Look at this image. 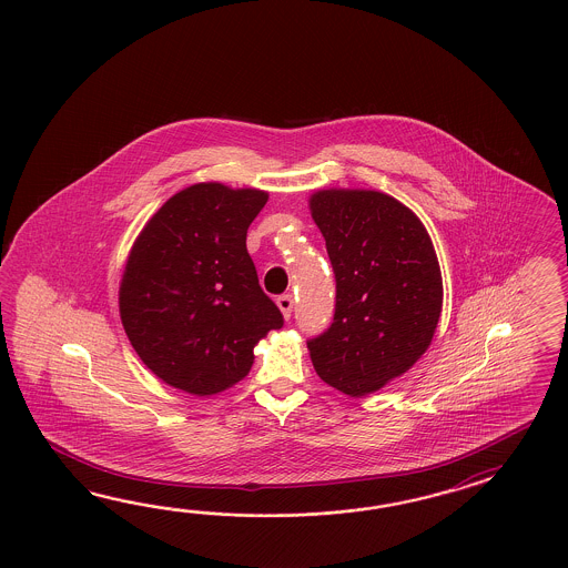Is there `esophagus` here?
<instances>
[{
  "label": "esophagus",
  "instance_id": "obj_1",
  "mask_svg": "<svg viewBox=\"0 0 568 568\" xmlns=\"http://www.w3.org/2000/svg\"><path fill=\"white\" fill-rule=\"evenodd\" d=\"M276 306L278 310L283 312V316L290 321L292 318V310H293V297L292 293H285V295H278L276 297Z\"/></svg>",
  "mask_w": 568,
  "mask_h": 568
}]
</instances>
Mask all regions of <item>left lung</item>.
Wrapping results in <instances>:
<instances>
[{"instance_id": "obj_1", "label": "left lung", "mask_w": 568, "mask_h": 568, "mask_svg": "<svg viewBox=\"0 0 568 568\" xmlns=\"http://www.w3.org/2000/svg\"><path fill=\"white\" fill-rule=\"evenodd\" d=\"M308 204L337 281L333 323L310 339V358L331 387L368 396L430 345L444 304L437 254L420 219L387 193L321 190Z\"/></svg>"}]
</instances>
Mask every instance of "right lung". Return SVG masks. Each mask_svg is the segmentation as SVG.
<instances>
[{"instance_id":"obj_1","label":"right lung","mask_w":568,"mask_h":568,"mask_svg":"<svg viewBox=\"0 0 568 568\" xmlns=\"http://www.w3.org/2000/svg\"><path fill=\"white\" fill-rule=\"evenodd\" d=\"M266 200L254 187L195 183L162 204L129 252L122 327L141 362L174 389L214 396L233 387L260 339L283 327L245 247Z\"/></svg>"}]
</instances>
